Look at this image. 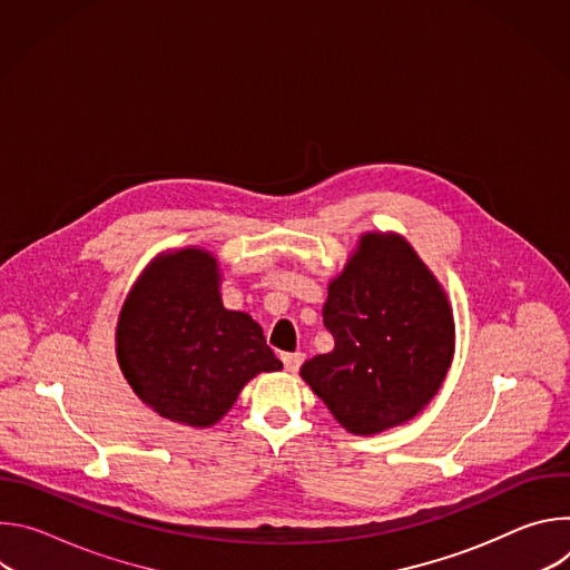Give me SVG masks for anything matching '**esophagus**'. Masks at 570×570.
<instances>
[{
	"instance_id": "esophagus-1",
	"label": "esophagus",
	"mask_w": 570,
	"mask_h": 570,
	"mask_svg": "<svg viewBox=\"0 0 570 570\" xmlns=\"http://www.w3.org/2000/svg\"><path fill=\"white\" fill-rule=\"evenodd\" d=\"M282 363L288 372H297L299 365L304 363V354L302 352H293V354H282Z\"/></svg>"
}]
</instances>
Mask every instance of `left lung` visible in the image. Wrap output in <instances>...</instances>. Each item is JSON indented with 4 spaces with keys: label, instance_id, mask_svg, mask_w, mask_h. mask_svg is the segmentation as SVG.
<instances>
[{
    "label": "left lung",
    "instance_id": "1",
    "mask_svg": "<svg viewBox=\"0 0 570 570\" xmlns=\"http://www.w3.org/2000/svg\"><path fill=\"white\" fill-rule=\"evenodd\" d=\"M336 341L299 370L332 415L356 435L413 420L453 358L444 291L399 236L365 234L322 308Z\"/></svg>",
    "mask_w": 570,
    "mask_h": 570
}]
</instances>
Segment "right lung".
I'll list each match as a JSON object with an SVG mask.
<instances>
[{"label": "right lung", "mask_w": 570, "mask_h": 570, "mask_svg": "<svg viewBox=\"0 0 570 570\" xmlns=\"http://www.w3.org/2000/svg\"><path fill=\"white\" fill-rule=\"evenodd\" d=\"M117 358L155 413L198 429L216 424L255 374L282 370L259 324L223 306L216 259L196 248L144 271L119 315Z\"/></svg>", "instance_id": "obj_1"}]
</instances>
